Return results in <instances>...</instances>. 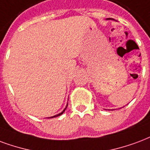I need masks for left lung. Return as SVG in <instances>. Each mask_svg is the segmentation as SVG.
I'll list each match as a JSON object with an SVG mask.
<instances>
[{
    "instance_id": "left-lung-1",
    "label": "left lung",
    "mask_w": 150,
    "mask_h": 150,
    "mask_svg": "<svg viewBox=\"0 0 150 150\" xmlns=\"http://www.w3.org/2000/svg\"><path fill=\"white\" fill-rule=\"evenodd\" d=\"M106 20H113V19H111V18H107V19H106Z\"/></svg>"
}]
</instances>
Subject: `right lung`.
<instances>
[{"label": "right lung", "instance_id": "add662e5", "mask_svg": "<svg viewBox=\"0 0 150 150\" xmlns=\"http://www.w3.org/2000/svg\"><path fill=\"white\" fill-rule=\"evenodd\" d=\"M67 104L66 107H65V108H64V110H63V111L61 112V113H59V114H58V115H54V116H52V117H47V118H52V117H58V116H60V115H62V114H63V113H64V111H65V110L67 109Z\"/></svg>", "mask_w": 150, "mask_h": 150}]
</instances>
